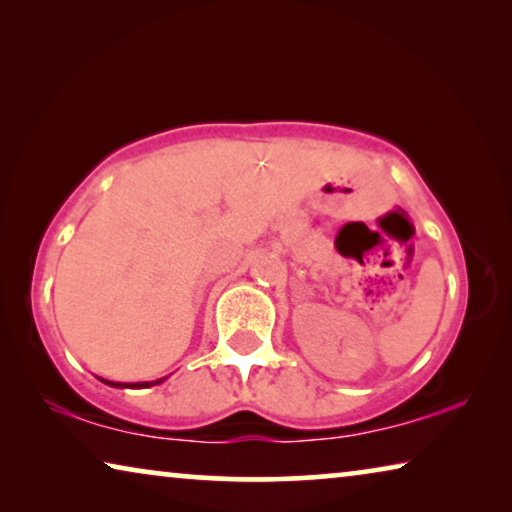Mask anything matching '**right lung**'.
Masks as SVG:
<instances>
[{
  "mask_svg": "<svg viewBox=\"0 0 512 512\" xmlns=\"http://www.w3.org/2000/svg\"><path fill=\"white\" fill-rule=\"evenodd\" d=\"M166 378H159V380H152V383H111V380H102V383H107L111 387H132V389H143V387H152V385H159L164 383Z\"/></svg>",
  "mask_w": 512,
  "mask_h": 512,
  "instance_id": "1",
  "label": "right lung"
}]
</instances>
